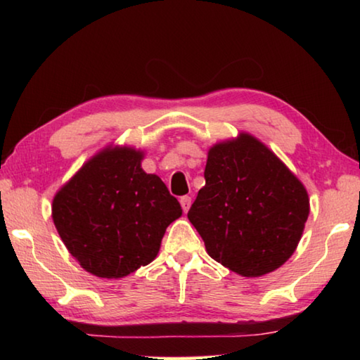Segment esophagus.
<instances>
[{
  "instance_id": "obj_1",
  "label": "esophagus",
  "mask_w": 360,
  "mask_h": 360,
  "mask_svg": "<svg viewBox=\"0 0 360 360\" xmlns=\"http://www.w3.org/2000/svg\"><path fill=\"white\" fill-rule=\"evenodd\" d=\"M179 202H181V206H182V211L187 212L188 208H191V205H192V198L188 197V195H184V197H181Z\"/></svg>"
}]
</instances>
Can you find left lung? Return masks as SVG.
I'll return each instance as SVG.
<instances>
[{"instance_id":"8db88e82","label":"left lung","mask_w":360,"mask_h":360,"mask_svg":"<svg viewBox=\"0 0 360 360\" xmlns=\"http://www.w3.org/2000/svg\"><path fill=\"white\" fill-rule=\"evenodd\" d=\"M205 179L187 217L212 259L257 278L294 254L309 214L308 193L264 143L241 133L214 144Z\"/></svg>"}]
</instances>
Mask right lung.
<instances>
[{
    "label": "right lung",
    "instance_id": "add662e5",
    "mask_svg": "<svg viewBox=\"0 0 360 360\" xmlns=\"http://www.w3.org/2000/svg\"><path fill=\"white\" fill-rule=\"evenodd\" d=\"M143 152L106 148L60 188L52 219L66 249L98 278H124L157 257L165 230L181 217L178 200L157 174L144 173Z\"/></svg>",
    "mask_w": 360,
    "mask_h": 360
}]
</instances>
